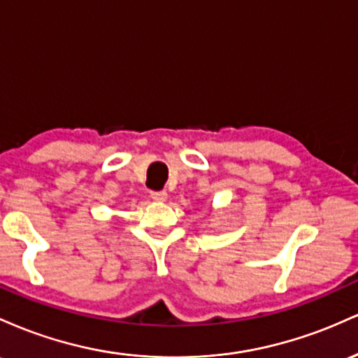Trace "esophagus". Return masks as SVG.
Here are the masks:
<instances>
[{"instance_id":"obj_1","label":"esophagus","mask_w":358,"mask_h":358,"mask_svg":"<svg viewBox=\"0 0 358 358\" xmlns=\"http://www.w3.org/2000/svg\"><path fill=\"white\" fill-rule=\"evenodd\" d=\"M150 198L154 201H157V203H164V201L167 199V192L166 191H154V192H150Z\"/></svg>"}]
</instances>
